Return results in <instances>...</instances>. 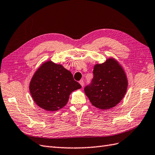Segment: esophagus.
Masks as SVG:
<instances>
[{
  "instance_id": "esophagus-1",
  "label": "esophagus",
  "mask_w": 155,
  "mask_h": 155,
  "mask_svg": "<svg viewBox=\"0 0 155 155\" xmlns=\"http://www.w3.org/2000/svg\"><path fill=\"white\" fill-rule=\"evenodd\" d=\"M79 83H80V84L82 86V87H83V86H84V81H83L81 80L80 81H79Z\"/></svg>"
}]
</instances>
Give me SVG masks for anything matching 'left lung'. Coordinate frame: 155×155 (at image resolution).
<instances>
[{
  "mask_svg": "<svg viewBox=\"0 0 155 155\" xmlns=\"http://www.w3.org/2000/svg\"><path fill=\"white\" fill-rule=\"evenodd\" d=\"M94 77L84 92L93 106L101 110H109L121 102L126 93L128 82L123 68L114 58L102 64H96Z\"/></svg>",
  "mask_w": 155,
  "mask_h": 155,
  "instance_id": "8db88e82",
  "label": "left lung"
}]
</instances>
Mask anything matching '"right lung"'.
<instances>
[{
  "mask_svg": "<svg viewBox=\"0 0 155 155\" xmlns=\"http://www.w3.org/2000/svg\"><path fill=\"white\" fill-rule=\"evenodd\" d=\"M35 104L46 111H57L66 105L72 92L81 88L69 71L48 61L35 71L30 83Z\"/></svg>",
  "mask_w": 155,
  "mask_h": 155,
  "instance_id": "1",
  "label": "right lung"
}]
</instances>
